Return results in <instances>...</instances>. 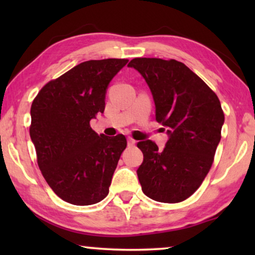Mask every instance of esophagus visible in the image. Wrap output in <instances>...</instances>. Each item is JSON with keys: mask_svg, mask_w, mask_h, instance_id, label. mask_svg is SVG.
I'll return each mask as SVG.
<instances>
[{"mask_svg": "<svg viewBox=\"0 0 255 255\" xmlns=\"http://www.w3.org/2000/svg\"><path fill=\"white\" fill-rule=\"evenodd\" d=\"M128 146H134L135 145V140L132 138H128Z\"/></svg>", "mask_w": 255, "mask_h": 255, "instance_id": "esophagus-1", "label": "esophagus"}]
</instances>
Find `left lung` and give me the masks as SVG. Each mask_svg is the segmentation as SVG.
Returning <instances> with one entry per match:
<instances>
[{
  "label": "left lung",
  "instance_id": "1",
  "mask_svg": "<svg viewBox=\"0 0 255 255\" xmlns=\"http://www.w3.org/2000/svg\"><path fill=\"white\" fill-rule=\"evenodd\" d=\"M155 103V120L169 135L163 149L152 140L139 141L144 161L137 170L146 196L162 203L190 197L210 170L222 138L224 113L214 90L182 62L134 58Z\"/></svg>",
  "mask_w": 255,
  "mask_h": 255
}]
</instances>
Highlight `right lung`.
I'll use <instances>...</instances> for the list:
<instances>
[{"mask_svg": "<svg viewBox=\"0 0 255 255\" xmlns=\"http://www.w3.org/2000/svg\"><path fill=\"white\" fill-rule=\"evenodd\" d=\"M128 61L81 62L47 82L34 97L30 137L38 166L51 189L65 202L90 205L109 194L127 138L97 134L90 120L103 114L108 85Z\"/></svg>", "mask_w": 255, "mask_h": 255, "instance_id": "1", "label": "right lung"}]
</instances>
